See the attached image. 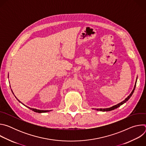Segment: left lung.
Instances as JSON below:
<instances>
[{
  "instance_id": "8db88e82",
  "label": "left lung",
  "mask_w": 146,
  "mask_h": 146,
  "mask_svg": "<svg viewBox=\"0 0 146 146\" xmlns=\"http://www.w3.org/2000/svg\"><path fill=\"white\" fill-rule=\"evenodd\" d=\"M137 79V78H136V82H135V86H134V88H133L132 91L131 92V93L129 94V95L127 98L125 99V100H123L121 102L118 103L117 105H114V106H112V107H111V108H105V109H95V110H97V111H111V110H114V109H115L119 108L120 106H121L122 105H123V103H126V102L129 99V98L131 97V96L132 95V94H133V92H134V91H135V87H136V86Z\"/></svg>"
}]
</instances>
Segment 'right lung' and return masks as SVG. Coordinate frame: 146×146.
I'll list each match as a JSON object with an SVG mask.
<instances>
[{
	"label": "right lung",
	"instance_id": "add662e5",
	"mask_svg": "<svg viewBox=\"0 0 146 146\" xmlns=\"http://www.w3.org/2000/svg\"><path fill=\"white\" fill-rule=\"evenodd\" d=\"M11 91H12V92H13V94H14V93H13V91H12V90H11ZM15 96V95H14ZM15 97L16 98V96H15ZM17 100L21 103H22L23 105H24L25 106H26V107H27L28 108H29V109H31V110H32V111H35V112H36V113H47V112H49V111H50L51 110H38V109H34V108H29V107H28V106H27L26 105H25L24 104H23L21 102V101H19L18 99H17Z\"/></svg>",
	"mask_w": 146,
	"mask_h": 146
}]
</instances>
